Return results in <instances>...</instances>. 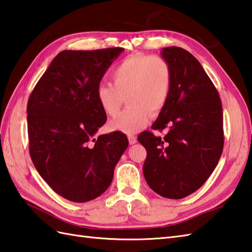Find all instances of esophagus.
Returning <instances> with one entry per match:
<instances>
[{
    "instance_id": "esophagus-1",
    "label": "esophagus",
    "mask_w": 252,
    "mask_h": 252,
    "mask_svg": "<svg viewBox=\"0 0 252 252\" xmlns=\"http://www.w3.org/2000/svg\"><path fill=\"white\" fill-rule=\"evenodd\" d=\"M128 140H129L130 144H135L137 142V138L133 135H129L128 136Z\"/></svg>"
}]
</instances>
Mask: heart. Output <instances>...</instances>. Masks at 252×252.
Masks as SVG:
<instances>
[{"label":"heart","instance_id":"b5f03b06","mask_svg":"<svg viewBox=\"0 0 252 252\" xmlns=\"http://www.w3.org/2000/svg\"><path fill=\"white\" fill-rule=\"evenodd\" d=\"M109 83L99 84L97 101L105 114L114 116L124 98L129 105L110 121V130L136 133L149 124L152 111L158 113L165 108L171 91V69L159 56L130 55L111 71Z\"/></svg>","mask_w":252,"mask_h":252}]
</instances>
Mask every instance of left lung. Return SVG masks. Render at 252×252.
Returning a JSON list of instances; mask_svg holds the SVG:
<instances>
[{
	"label": "left lung",
	"instance_id": "1",
	"mask_svg": "<svg viewBox=\"0 0 252 252\" xmlns=\"http://www.w3.org/2000/svg\"><path fill=\"white\" fill-rule=\"evenodd\" d=\"M161 57L171 69V91L152 129L138 141L147 150L143 175L160 196L180 199L203 186L219 161L223 137L222 103L214 83L188 50L166 47Z\"/></svg>",
	"mask_w": 252,
	"mask_h": 252
}]
</instances>
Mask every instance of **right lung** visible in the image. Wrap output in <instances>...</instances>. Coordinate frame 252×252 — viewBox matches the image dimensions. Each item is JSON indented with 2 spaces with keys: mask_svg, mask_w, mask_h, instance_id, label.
Here are the masks:
<instances>
[{
  "mask_svg": "<svg viewBox=\"0 0 252 252\" xmlns=\"http://www.w3.org/2000/svg\"><path fill=\"white\" fill-rule=\"evenodd\" d=\"M123 50H63L28 100L33 165L56 193L71 202H89L104 193L128 147L121 131L93 139L107 121L97 86Z\"/></svg>",
  "mask_w": 252,
  "mask_h": 252,
  "instance_id": "right-lung-1",
  "label": "right lung"
}]
</instances>
